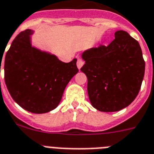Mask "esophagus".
<instances>
[{
    "label": "esophagus",
    "instance_id": "34e87169",
    "mask_svg": "<svg viewBox=\"0 0 154 154\" xmlns=\"http://www.w3.org/2000/svg\"><path fill=\"white\" fill-rule=\"evenodd\" d=\"M84 65V62L82 61L81 59H78L77 60V68L79 69H81V68Z\"/></svg>",
    "mask_w": 154,
    "mask_h": 154
}]
</instances>
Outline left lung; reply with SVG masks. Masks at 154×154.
<instances>
[{
	"instance_id": "obj_1",
	"label": "left lung",
	"mask_w": 154,
	"mask_h": 154,
	"mask_svg": "<svg viewBox=\"0 0 154 154\" xmlns=\"http://www.w3.org/2000/svg\"><path fill=\"white\" fill-rule=\"evenodd\" d=\"M81 69L88 78V98L100 112H118L138 96L145 74L139 43L125 31H117L107 47L86 50Z\"/></svg>"
}]
</instances>
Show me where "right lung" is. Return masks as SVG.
I'll use <instances>...</instances> for the list:
<instances>
[{
    "label": "right lung",
    "instance_id": "obj_1",
    "mask_svg": "<svg viewBox=\"0 0 154 154\" xmlns=\"http://www.w3.org/2000/svg\"><path fill=\"white\" fill-rule=\"evenodd\" d=\"M34 32L27 29L15 38L3 69L15 102L27 112L43 114L58 106L66 85L79 70L76 58L66 63L55 54L32 46Z\"/></svg>",
    "mask_w": 154,
    "mask_h": 154
}]
</instances>
